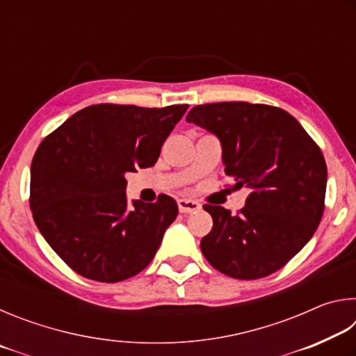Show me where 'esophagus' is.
<instances>
[{"mask_svg": "<svg viewBox=\"0 0 356 356\" xmlns=\"http://www.w3.org/2000/svg\"><path fill=\"white\" fill-rule=\"evenodd\" d=\"M177 206H179L180 213H191V212H197V210H201V204L191 200H179Z\"/></svg>", "mask_w": 356, "mask_h": 356, "instance_id": "1", "label": "esophagus"}]
</instances>
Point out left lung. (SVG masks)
Here are the masks:
<instances>
[{
  "label": "left lung",
  "mask_w": 356,
  "mask_h": 356,
  "mask_svg": "<svg viewBox=\"0 0 356 356\" xmlns=\"http://www.w3.org/2000/svg\"><path fill=\"white\" fill-rule=\"evenodd\" d=\"M186 122L218 138L226 176L250 195L238 215L204 206L213 227L201 240L212 267L231 278L275 273L314 236L323 215L327 165L292 114L276 106L221 102L197 105Z\"/></svg>",
  "instance_id": "1"
}]
</instances>
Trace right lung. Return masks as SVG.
Instances as JSON below:
<instances>
[{"label": "right lung", "mask_w": 356, "mask_h": 356, "mask_svg": "<svg viewBox=\"0 0 356 356\" xmlns=\"http://www.w3.org/2000/svg\"><path fill=\"white\" fill-rule=\"evenodd\" d=\"M188 105L83 108L47 136L31 163L35 226L53 251L84 278L118 282L152 261L177 204L131 201L129 172L150 168Z\"/></svg>", "instance_id": "obj_1"}]
</instances>
